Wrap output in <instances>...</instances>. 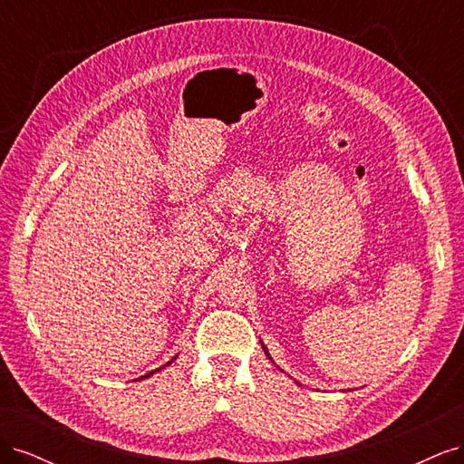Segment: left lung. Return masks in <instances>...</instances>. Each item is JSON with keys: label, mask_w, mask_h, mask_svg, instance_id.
Returning <instances> with one entry per match:
<instances>
[{"label": "left lung", "mask_w": 464, "mask_h": 464, "mask_svg": "<svg viewBox=\"0 0 464 464\" xmlns=\"http://www.w3.org/2000/svg\"><path fill=\"white\" fill-rule=\"evenodd\" d=\"M263 348H265V346H263ZM265 353H266V350H265Z\"/></svg>", "instance_id": "obj_1"}]
</instances>
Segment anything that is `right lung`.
I'll return each instance as SVG.
<instances>
[{"label": "right lung", "mask_w": 464, "mask_h": 464, "mask_svg": "<svg viewBox=\"0 0 464 464\" xmlns=\"http://www.w3.org/2000/svg\"><path fill=\"white\" fill-rule=\"evenodd\" d=\"M174 360H176V356H174V358H172V360H170V362H166V366H168V363H172V362H174ZM154 372H159V370H154ZM154 372H150V373H147V375H143V377H149V375H152V373H154Z\"/></svg>", "instance_id": "right-lung-1"}]
</instances>
